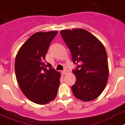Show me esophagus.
<instances>
[{
  "label": "esophagus",
  "mask_w": 125,
  "mask_h": 125,
  "mask_svg": "<svg viewBox=\"0 0 125 125\" xmlns=\"http://www.w3.org/2000/svg\"><path fill=\"white\" fill-rule=\"evenodd\" d=\"M67 73H68V71H67L66 70H63V71H61V74H62V75H64V74H66Z\"/></svg>",
  "instance_id": "esophagus-1"
}]
</instances>
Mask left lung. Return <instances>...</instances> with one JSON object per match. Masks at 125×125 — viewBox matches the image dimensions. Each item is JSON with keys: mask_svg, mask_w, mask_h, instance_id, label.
Segmentation results:
<instances>
[{"mask_svg": "<svg viewBox=\"0 0 125 125\" xmlns=\"http://www.w3.org/2000/svg\"><path fill=\"white\" fill-rule=\"evenodd\" d=\"M61 35L71 51L77 68L73 71L76 82L73 94L83 101L97 98L104 90L109 76L107 55L101 42L82 28L64 30Z\"/></svg>", "mask_w": 125, "mask_h": 125, "instance_id": "left-lung-1", "label": "left lung"}]
</instances>
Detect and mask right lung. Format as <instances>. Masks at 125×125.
<instances>
[{
  "mask_svg": "<svg viewBox=\"0 0 125 125\" xmlns=\"http://www.w3.org/2000/svg\"><path fill=\"white\" fill-rule=\"evenodd\" d=\"M57 33V31L34 33L21 47L15 59L16 77L21 91L36 104H47L57 95L61 73L45 62Z\"/></svg>",
  "mask_w": 125,
  "mask_h": 125,
  "instance_id": "right-lung-1",
  "label": "right lung"
}]
</instances>
